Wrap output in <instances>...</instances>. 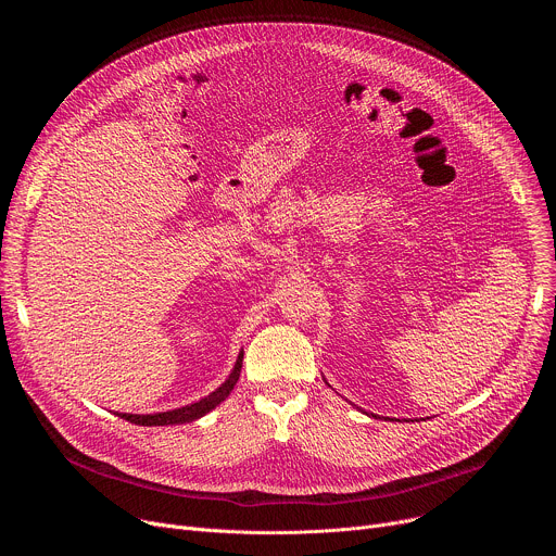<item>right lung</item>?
Here are the masks:
<instances>
[{
    "mask_svg": "<svg viewBox=\"0 0 556 556\" xmlns=\"http://www.w3.org/2000/svg\"><path fill=\"white\" fill-rule=\"evenodd\" d=\"M242 358L244 354H240V358H237L235 363V369L232 374L228 376V380L215 389L211 395H206V399H202L200 403H193V405H187L182 409H174V412H165V414H149V416H134V414H118L121 418H125L127 422H134V425H142V427H163V425H185V422H193L198 418H202L204 414H208L211 409H215L222 401H226V395L232 391L237 378H240V371H242Z\"/></svg>",
    "mask_w": 556,
    "mask_h": 556,
    "instance_id": "1",
    "label": "right lung"
}]
</instances>
